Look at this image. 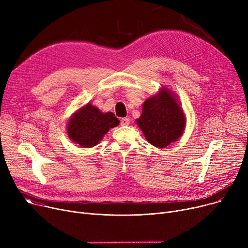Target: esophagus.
I'll return each mask as SVG.
<instances>
[{
    "mask_svg": "<svg viewBox=\"0 0 248 248\" xmlns=\"http://www.w3.org/2000/svg\"><path fill=\"white\" fill-rule=\"evenodd\" d=\"M121 124L122 125H128L129 124V119L128 117H124V119L121 120Z\"/></svg>",
    "mask_w": 248,
    "mask_h": 248,
    "instance_id": "esophagus-1",
    "label": "esophagus"
}]
</instances>
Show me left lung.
Segmentation results:
<instances>
[{
    "mask_svg": "<svg viewBox=\"0 0 248 248\" xmlns=\"http://www.w3.org/2000/svg\"><path fill=\"white\" fill-rule=\"evenodd\" d=\"M136 123L151 145L163 149L183 135L186 116L178 95L162 86L157 93L145 100Z\"/></svg>",
    "mask_w": 248,
    "mask_h": 248,
    "instance_id": "1",
    "label": "left lung"
}]
</instances>
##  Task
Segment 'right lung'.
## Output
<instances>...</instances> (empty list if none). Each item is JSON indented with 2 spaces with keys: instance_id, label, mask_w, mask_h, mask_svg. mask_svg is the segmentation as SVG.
Masks as SVG:
<instances>
[{
  "instance_id": "1",
  "label": "right lung",
  "mask_w": 248,
  "mask_h": 248,
  "mask_svg": "<svg viewBox=\"0 0 248 248\" xmlns=\"http://www.w3.org/2000/svg\"><path fill=\"white\" fill-rule=\"evenodd\" d=\"M119 124L114 113L102 112L88 102L70 116L66 129L69 139L75 144L82 148H93Z\"/></svg>"
}]
</instances>
